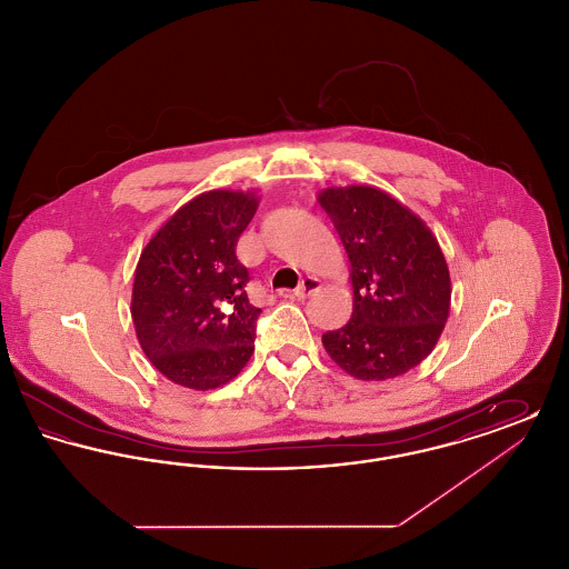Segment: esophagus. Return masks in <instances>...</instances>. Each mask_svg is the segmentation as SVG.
I'll return each mask as SVG.
<instances>
[{
  "instance_id": "34e87169",
  "label": "esophagus",
  "mask_w": 569,
  "mask_h": 569,
  "mask_svg": "<svg viewBox=\"0 0 569 569\" xmlns=\"http://www.w3.org/2000/svg\"><path fill=\"white\" fill-rule=\"evenodd\" d=\"M320 288H322V281H320L318 277H305V279L300 281V286H298L297 292H295V297H311V295H313V292H318Z\"/></svg>"
}]
</instances>
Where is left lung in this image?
<instances>
[{
    "instance_id": "1",
    "label": "left lung",
    "mask_w": 569,
    "mask_h": 569,
    "mask_svg": "<svg viewBox=\"0 0 569 569\" xmlns=\"http://www.w3.org/2000/svg\"><path fill=\"white\" fill-rule=\"evenodd\" d=\"M318 202L350 260V322L322 335L356 379L399 378L433 352L450 316L452 281L431 228L371 186L326 188Z\"/></svg>"
}]
</instances>
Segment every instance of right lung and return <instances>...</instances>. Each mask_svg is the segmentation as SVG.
I'll use <instances>...</instances> for the list:
<instances>
[{
	"label": "right lung",
	"mask_w": 569,
	"mask_h": 569,
	"mask_svg": "<svg viewBox=\"0 0 569 569\" xmlns=\"http://www.w3.org/2000/svg\"><path fill=\"white\" fill-rule=\"evenodd\" d=\"M260 204L253 190L196 196L144 244L134 272L136 337L163 378L213 390L237 378L253 353L260 309L237 243Z\"/></svg>",
	"instance_id": "add662e5"
}]
</instances>
